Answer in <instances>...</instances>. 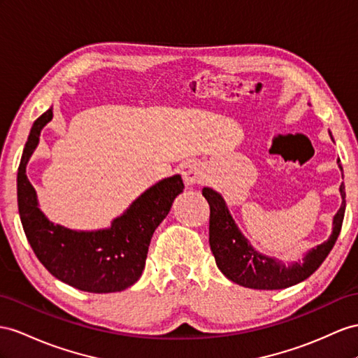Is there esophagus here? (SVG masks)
Masks as SVG:
<instances>
[{"mask_svg": "<svg viewBox=\"0 0 358 358\" xmlns=\"http://www.w3.org/2000/svg\"><path fill=\"white\" fill-rule=\"evenodd\" d=\"M181 176L182 180L187 186L192 185H203L206 180V171L204 166L196 160H187L181 168Z\"/></svg>", "mask_w": 358, "mask_h": 358, "instance_id": "obj_1", "label": "esophagus"}]
</instances>
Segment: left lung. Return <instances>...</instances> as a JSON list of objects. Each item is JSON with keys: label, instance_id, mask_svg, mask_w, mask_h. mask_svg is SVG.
I'll return each instance as SVG.
<instances>
[{"label": "left lung", "instance_id": "8db88e82", "mask_svg": "<svg viewBox=\"0 0 358 358\" xmlns=\"http://www.w3.org/2000/svg\"><path fill=\"white\" fill-rule=\"evenodd\" d=\"M338 168L342 169V164H338ZM341 194L343 201L334 216V228L329 239L311 250L302 263H293L286 266L281 262H275L255 252L252 246L248 245V241L237 230L222 196L215 190L204 187L203 195L210 206L208 242L217 268L228 280L250 289H286L304 281L322 264L341 234L346 206L343 182L341 185Z\"/></svg>", "mask_w": 358, "mask_h": 358}]
</instances>
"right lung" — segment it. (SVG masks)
<instances>
[{
    "mask_svg": "<svg viewBox=\"0 0 358 358\" xmlns=\"http://www.w3.org/2000/svg\"><path fill=\"white\" fill-rule=\"evenodd\" d=\"M52 108L36 119L17 168V208L36 257L57 280L90 293L121 292L142 275L150 241L185 185L180 176L164 178L137 198L108 230L78 233L51 224L38 207L25 166Z\"/></svg>",
    "mask_w": 358,
    "mask_h": 358,
    "instance_id": "obj_1",
    "label": "right lung"
}]
</instances>
